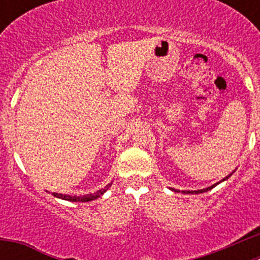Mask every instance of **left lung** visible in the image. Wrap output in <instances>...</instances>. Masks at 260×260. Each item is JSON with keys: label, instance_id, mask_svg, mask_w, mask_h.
I'll use <instances>...</instances> for the list:
<instances>
[{"label": "left lung", "instance_id": "1", "mask_svg": "<svg viewBox=\"0 0 260 260\" xmlns=\"http://www.w3.org/2000/svg\"><path fill=\"white\" fill-rule=\"evenodd\" d=\"M232 174H233V172H232L231 174H228V176L225 177V178H222L221 181H220V182H222V181H226L229 178V177L232 176ZM220 182H217V183H213L212 186H210V187H206V189H202V190H191V191H186V190H183V194H202V192H206V191H208V190H211V189H213V187H215V186H217L219 185ZM172 191H174V192H180V190H176V189H171Z\"/></svg>", "mask_w": 260, "mask_h": 260}]
</instances>
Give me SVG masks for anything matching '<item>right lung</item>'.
I'll return each mask as SVG.
<instances>
[{
	"label": "right lung",
	"instance_id": "add662e5",
	"mask_svg": "<svg viewBox=\"0 0 260 260\" xmlns=\"http://www.w3.org/2000/svg\"><path fill=\"white\" fill-rule=\"evenodd\" d=\"M110 186H112V182L108 183V185L105 186L104 189L99 190V191L93 192V194L82 195V197H77V195H74V197H71V195L58 194V192H52V195H53V197H56V198L63 199V201H69V202H91V201H95V199L100 198V197H102V195L104 194V192L107 191L108 189H109Z\"/></svg>",
	"mask_w": 260,
	"mask_h": 260
}]
</instances>
